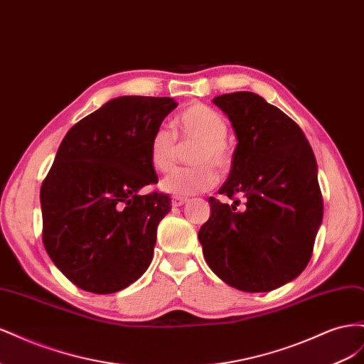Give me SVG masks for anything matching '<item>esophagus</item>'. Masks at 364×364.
<instances>
[{"label":"esophagus","instance_id":"34e87169","mask_svg":"<svg viewBox=\"0 0 364 364\" xmlns=\"http://www.w3.org/2000/svg\"><path fill=\"white\" fill-rule=\"evenodd\" d=\"M186 202V199H183V197H174V199L171 200V205L174 206V208H179V206H182V205H185Z\"/></svg>","mask_w":364,"mask_h":364}]
</instances>
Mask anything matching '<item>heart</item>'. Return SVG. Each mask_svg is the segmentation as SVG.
Returning <instances> with one entry per match:
<instances>
[{
	"label": "heart",
	"mask_w": 364,
	"mask_h": 364,
	"mask_svg": "<svg viewBox=\"0 0 364 364\" xmlns=\"http://www.w3.org/2000/svg\"><path fill=\"white\" fill-rule=\"evenodd\" d=\"M178 127L185 139L199 141L194 151V164H200L193 168H178L161 182V188L173 196L188 197L211 190L217 183V171L210 165L223 170L229 165L230 153L228 142V123L225 117L215 109L202 103L191 105L179 114ZM178 155L176 138L168 129L158 127L149 142V158L151 167L165 173L173 168Z\"/></svg>",
	"instance_id": "heart-1"
}]
</instances>
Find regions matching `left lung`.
Returning a JSON list of instances; mask_svg holds the SVG:
<instances>
[{
    "instance_id": "1",
    "label": "left lung",
    "mask_w": 364,
    "mask_h": 364,
    "mask_svg": "<svg viewBox=\"0 0 364 364\" xmlns=\"http://www.w3.org/2000/svg\"><path fill=\"white\" fill-rule=\"evenodd\" d=\"M213 103L238 141L218 194L245 197L246 206L209 197L211 215L199 230L203 257L230 287L272 291L304 272L322 225L314 153L302 129L258 94H223Z\"/></svg>"
}]
</instances>
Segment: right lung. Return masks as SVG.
I'll return each instance as SVG.
<instances>
[{"label": "right lung", "instance_id": "right-lung-1", "mask_svg": "<svg viewBox=\"0 0 364 364\" xmlns=\"http://www.w3.org/2000/svg\"><path fill=\"white\" fill-rule=\"evenodd\" d=\"M178 107L170 97L123 95L74 124L41 188L42 240L77 287L111 294L147 270L170 197L141 194L158 183L149 142Z\"/></svg>", "mask_w": 364, "mask_h": 364}]
</instances>
